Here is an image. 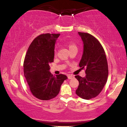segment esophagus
Instances as JSON below:
<instances>
[{"label":"esophagus","instance_id":"esophagus-1","mask_svg":"<svg viewBox=\"0 0 127 127\" xmlns=\"http://www.w3.org/2000/svg\"><path fill=\"white\" fill-rule=\"evenodd\" d=\"M67 77H68L69 79H74V76H72V75H70V74H69V75H67Z\"/></svg>","mask_w":127,"mask_h":127}]
</instances>
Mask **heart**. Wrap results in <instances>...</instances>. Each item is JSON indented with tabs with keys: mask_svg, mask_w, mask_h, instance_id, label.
Returning <instances> with one entry per match:
<instances>
[{
	"mask_svg": "<svg viewBox=\"0 0 127 127\" xmlns=\"http://www.w3.org/2000/svg\"><path fill=\"white\" fill-rule=\"evenodd\" d=\"M66 44L69 50L74 49V48H77V46L72 41H67ZM55 53H56V51H55Z\"/></svg>",
	"mask_w": 127,
	"mask_h": 127,
	"instance_id": "heart-1",
	"label": "heart"
}]
</instances>
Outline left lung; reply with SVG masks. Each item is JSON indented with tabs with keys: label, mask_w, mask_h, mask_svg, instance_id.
Returning a JSON list of instances; mask_svg holds the SVG:
<instances>
[{
	"label": "left lung",
	"mask_w": 127,
	"mask_h": 127,
	"mask_svg": "<svg viewBox=\"0 0 127 127\" xmlns=\"http://www.w3.org/2000/svg\"><path fill=\"white\" fill-rule=\"evenodd\" d=\"M83 42V53L79 66L86 69V77L75 76L79 82L76 93L84 99H90L99 94L106 83L108 65L102 45L88 33L78 32Z\"/></svg>",
	"instance_id": "1"
}]
</instances>
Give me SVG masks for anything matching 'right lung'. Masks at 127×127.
<instances>
[{
    "label": "right lung",
    "instance_id": "1",
    "mask_svg": "<svg viewBox=\"0 0 127 127\" xmlns=\"http://www.w3.org/2000/svg\"><path fill=\"white\" fill-rule=\"evenodd\" d=\"M60 34H41L29 46L24 62V76L31 93L36 98L47 100L55 98L67 79L65 74L53 76L50 64L54 62L55 44Z\"/></svg>",
    "mask_w": 127,
    "mask_h": 127
}]
</instances>
